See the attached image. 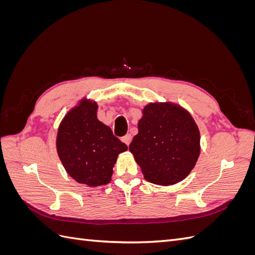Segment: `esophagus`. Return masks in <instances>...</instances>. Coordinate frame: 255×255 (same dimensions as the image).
<instances>
[{
  "label": "esophagus",
  "mask_w": 255,
  "mask_h": 255,
  "mask_svg": "<svg viewBox=\"0 0 255 255\" xmlns=\"http://www.w3.org/2000/svg\"><path fill=\"white\" fill-rule=\"evenodd\" d=\"M121 140L128 146L129 143H130V140H132V136H130L129 134H128V135H126V136H123V137L121 138Z\"/></svg>",
  "instance_id": "34e87169"
}]
</instances>
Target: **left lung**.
I'll return each mask as SVG.
<instances>
[{"label":"left lung","mask_w":255,"mask_h":255,"mask_svg":"<svg viewBox=\"0 0 255 255\" xmlns=\"http://www.w3.org/2000/svg\"><path fill=\"white\" fill-rule=\"evenodd\" d=\"M141 114L128 149L144 180L171 186L186 179L201 151L200 130L191 114L170 101L150 102Z\"/></svg>","instance_id":"left-lung-1"}]
</instances>
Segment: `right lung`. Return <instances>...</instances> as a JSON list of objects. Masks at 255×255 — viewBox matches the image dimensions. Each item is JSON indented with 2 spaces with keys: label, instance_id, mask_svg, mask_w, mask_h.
<instances>
[{
  "label": "right lung",
  "instance_id": "right-lung-1",
  "mask_svg": "<svg viewBox=\"0 0 255 255\" xmlns=\"http://www.w3.org/2000/svg\"><path fill=\"white\" fill-rule=\"evenodd\" d=\"M98 103L82 98L60 121L56 150L66 172L89 187L112 181L113 169L128 146L98 119Z\"/></svg>",
  "mask_w": 255,
  "mask_h": 255
}]
</instances>
